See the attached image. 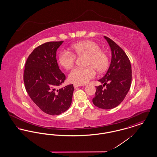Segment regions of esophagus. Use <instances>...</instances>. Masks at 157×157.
Segmentation results:
<instances>
[{
  "label": "esophagus",
  "mask_w": 157,
  "mask_h": 157,
  "mask_svg": "<svg viewBox=\"0 0 157 157\" xmlns=\"http://www.w3.org/2000/svg\"><path fill=\"white\" fill-rule=\"evenodd\" d=\"M79 85L76 84V83H74V87L75 88H77L79 87Z\"/></svg>",
  "instance_id": "obj_1"
}]
</instances>
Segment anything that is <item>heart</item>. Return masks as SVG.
<instances>
[{"instance_id":"1","label":"heart","mask_w":157,"mask_h":157,"mask_svg":"<svg viewBox=\"0 0 157 157\" xmlns=\"http://www.w3.org/2000/svg\"><path fill=\"white\" fill-rule=\"evenodd\" d=\"M71 52L63 50L59 54L58 63L65 69L74 67L76 56H86L85 67H76L69 74V80L77 84H85L94 78L98 72H105L109 65L107 53L101 50L100 45L92 40H84L71 46Z\"/></svg>"}]
</instances>
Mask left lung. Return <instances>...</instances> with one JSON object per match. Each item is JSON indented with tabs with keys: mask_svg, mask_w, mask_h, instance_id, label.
<instances>
[{
	"mask_svg": "<svg viewBox=\"0 0 157 157\" xmlns=\"http://www.w3.org/2000/svg\"><path fill=\"white\" fill-rule=\"evenodd\" d=\"M104 37L111 49V62L106 74L98 81L104 85L96 86L92 102L99 108L110 109L119 105L126 97L131 85L132 69L123 49L110 38Z\"/></svg>",
	"mask_w": 157,
	"mask_h": 157,
	"instance_id": "obj_1",
	"label": "left lung"
}]
</instances>
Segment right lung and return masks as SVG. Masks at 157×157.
Instances as JSON below:
<instances>
[{"label":"right lung","instance_id":"1","mask_svg":"<svg viewBox=\"0 0 157 157\" xmlns=\"http://www.w3.org/2000/svg\"><path fill=\"white\" fill-rule=\"evenodd\" d=\"M63 42H49L36 48L26 60L23 74L25 86L31 99L43 112L51 115L69 109L74 90L73 84L58 88L66 79L56 58Z\"/></svg>","mask_w":157,"mask_h":157}]
</instances>
